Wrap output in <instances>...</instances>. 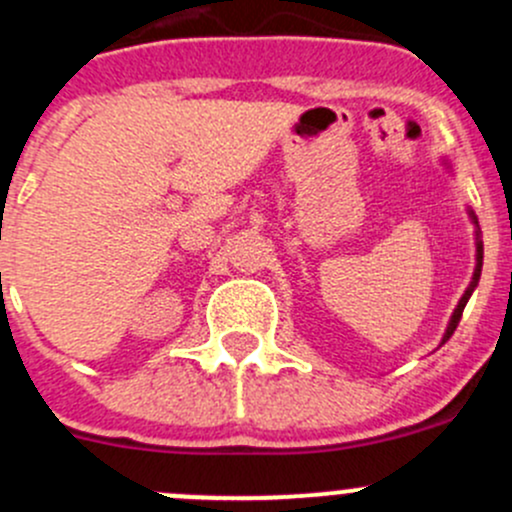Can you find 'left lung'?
I'll return each mask as SVG.
<instances>
[{
	"mask_svg": "<svg viewBox=\"0 0 512 512\" xmlns=\"http://www.w3.org/2000/svg\"><path fill=\"white\" fill-rule=\"evenodd\" d=\"M473 216V214H470ZM473 221H475V216H473ZM475 224H478V221H475ZM480 268H483V244H480V236H478V266H475V273H473V281H470V286H468V291L463 293V298H460V303H458V308H455L453 311V318H450V323H448V331H445V336H443V343L448 341L450 336H453V331L455 328H458V323H460V316H463V308H465V303H468V298H470V293H473V288L478 286V278H480Z\"/></svg>",
	"mask_w": 512,
	"mask_h": 512,
	"instance_id": "8db88e82",
	"label": "left lung"
}]
</instances>
